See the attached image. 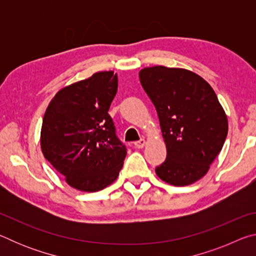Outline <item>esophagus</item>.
Returning a JSON list of instances; mask_svg holds the SVG:
<instances>
[{"label":"esophagus","mask_w":256,"mask_h":256,"mask_svg":"<svg viewBox=\"0 0 256 256\" xmlns=\"http://www.w3.org/2000/svg\"><path fill=\"white\" fill-rule=\"evenodd\" d=\"M144 144H146L144 138H140V140H138V141L134 142V146H136V149H142L144 146Z\"/></svg>","instance_id":"1"}]
</instances>
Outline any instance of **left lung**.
Instances as JSON below:
<instances>
[{
    "label": "left lung",
    "mask_w": 256,
    "mask_h": 256,
    "mask_svg": "<svg viewBox=\"0 0 256 256\" xmlns=\"http://www.w3.org/2000/svg\"><path fill=\"white\" fill-rule=\"evenodd\" d=\"M157 110L166 160L156 167L160 180L185 186L204 176L228 133L226 112L214 89L185 68L152 66L138 73Z\"/></svg>",
    "instance_id": "1"
}]
</instances>
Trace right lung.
I'll use <instances>...</instances> for the list:
<instances>
[{
  "mask_svg": "<svg viewBox=\"0 0 256 256\" xmlns=\"http://www.w3.org/2000/svg\"><path fill=\"white\" fill-rule=\"evenodd\" d=\"M118 86L112 71L97 72L60 89L45 112L40 133L44 157L79 190L105 188L123 167L126 146L108 114Z\"/></svg>",
  "mask_w": 256,
  "mask_h": 256,
  "instance_id": "obj_1",
  "label": "right lung"
}]
</instances>
